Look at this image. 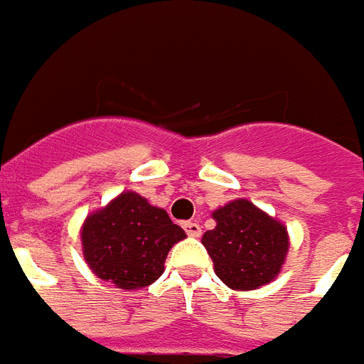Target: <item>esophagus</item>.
I'll list each match as a JSON object with an SVG mask.
<instances>
[{"label":"esophagus","mask_w":364,"mask_h":364,"mask_svg":"<svg viewBox=\"0 0 364 364\" xmlns=\"http://www.w3.org/2000/svg\"><path fill=\"white\" fill-rule=\"evenodd\" d=\"M183 228H185V232H187V234L193 237H198L200 236V232H203V230H200V226H198V222H195V220L185 222V224H183Z\"/></svg>","instance_id":"34e87169"}]
</instances>
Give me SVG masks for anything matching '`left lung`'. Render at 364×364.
Instances as JSON below:
<instances>
[{
    "mask_svg": "<svg viewBox=\"0 0 364 364\" xmlns=\"http://www.w3.org/2000/svg\"><path fill=\"white\" fill-rule=\"evenodd\" d=\"M216 228L203 236L214 271L226 287L253 290L281 273L289 252V232L282 222L236 198L213 213Z\"/></svg>",
    "mask_w": 364,
    "mask_h": 364,
    "instance_id": "8db88e82",
    "label": "left lung"
}]
</instances>
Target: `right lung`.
Here are the masks:
<instances>
[{
	"label": "right lung",
	"instance_id": "add662e5",
	"mask_svg": "<svg viewBox=\"0 0 364 364\" xmlns=\"http://www.w3.org/2000/svg\"><path fill=\"white\" fill-rule=\"evenodd\" d=\"M187 234L164 208L134 191H124L82 226L83 257L93 273L117 289L136 290L164 273L169 250Z\"/></svg>",
	"mask_w": 364,
	"mask_h": 364
}]
</instances>
